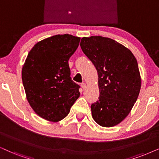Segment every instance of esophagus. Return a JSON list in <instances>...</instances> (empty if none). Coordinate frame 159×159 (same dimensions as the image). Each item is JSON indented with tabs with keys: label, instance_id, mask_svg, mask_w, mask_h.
<instances>
[{
	"label": "esophagus",
	"instance_id": "esophagus-1",
	"mask_svg": "<svg viewBox=\"0 0 159 159\" xmlns=\"http://www.w3.org/2000/svg\"><path fill=\"white\" fill-rule=\"evenodd\" d=\"M81 86L82 89L84 90V89H86V84H84V83H82V84H81Z\"/></svg>",
	"mask_w": 159,
	"mask_h": 159
}]
</instances>
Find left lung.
<instances>
[{
  "label": "left lung",
  "instance_id": "1",
  "mask_svg": "<svg viewBox=\"0 0 159 159\" xmlns=\"http://www.w3.org/2000/svg\"><path fill=\"white\" fill-rule=\"evenodd\" d=\"M80 46L98 75L100 96L91 106L92 118L102 127H113L125 119L139 94L137 61L128 48L108 37H83Z\"/></svg>",
  "mask_w": 159,
  "mask_h": 159
}]
</instances>
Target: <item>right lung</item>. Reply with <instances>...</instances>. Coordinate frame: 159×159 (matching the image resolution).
<instances>
[{
  "instance_id": "1",
  "label": "right lung",
  "mask_w": 159,
  "mask_h": 159,
  "mask_svg": "<svg viewBox=\"0 0 159 159\" xmlns=\"http://www.w3.org/2000/svg\"><path fill=\"white\" fill-rule=\"evenodd\" d=\"M81 38L58 34L35 44L22 69L26 98L34 111L56 122L68 115L79 98V86L71 80L68 61Z\"/></svg>"
}]
</instances>
